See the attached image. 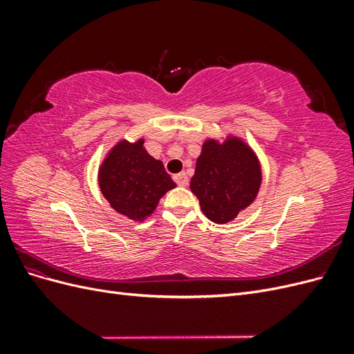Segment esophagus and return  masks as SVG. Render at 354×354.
<instances>
[{
    "label": "esophagus",
    "mask_w": 354,
    "mask_h": 354,
    "mask_svg": "<svg viewBox=\"0 0 354 354\" xmlns=\"http://www.w3.org/2000/svg\"><path fill=\"white\" fill-rule=\"evenodd\" d=\"M174 181H176L178 186H187L189 178H187V176L185 173H178V174L174 176Z\"/></svg>",
    "instance_id": "34e87169"
}]
</instances>
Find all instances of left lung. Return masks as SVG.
<instances>
[{"mask_svg":"<svg viewBox=\"0 0 354 354\" xmlns=\"http://www.w3.org/2000/svg\"><path fill=\"white\" fill-rule=\"evenodd\" d=\"M263 181L260 159L242 137L207 138L196 159L190 190L205 217L226 224L257 199Z\"/></svg>","mask_w":354,"mask_h":354,"instance_id":"obj_1","label":"left lung"}]
</instances>
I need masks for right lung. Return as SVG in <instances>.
I'll list each match as a JSON object with an SVG mask.
<instances>
[{
	"label": "right lung",
	"mask_w": 354,
	"mask_h": 354,
	"mask_svg": "<svg viewBox=\"0 0 354 354\" xmlns=\"http://www.w3.org/2000/svg\"><path fill=\"white\" fill-rule=\"evenodd\" d=\"M97 180L111 207L134 221L151 217L159 199L177 186L162 160L147 153L143 137L116 142L102 160Z\"/></svg>",
	"instance_id": "add662e5"
}]
</instances>
